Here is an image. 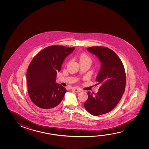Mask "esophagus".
Listing matches in <instances>:
<instances>
[{
    "mask_svg": "<svg viewBox=\"0 0 149 149\" xmlns=\"http://www.w3.org/2000/svg\"><path fill=\"white\" fill-rule=\"evenodd\" d=\"M72 90H74L76 93H79L82 91L81 88H77V87H73L72 88Z\"/></svg>",
    "mask_w": 149,
    "mask_h": 149,
    "instance_id": "34e87169",
    "label": "esophagus"
}]
</instances>
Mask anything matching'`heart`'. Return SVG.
I'll return each instance as SVG.
<instances>
[{"instance_id":"obj_1","label":"heart","mask_w":149,"mask_h":149,"mask_svg":"<svg viewBox=\"0 0 149 149\" xmlns=\"http://www.w3.org/2000/svg\"><path fill=\"white\" fill-rule=\"evenodd\" d=\"M79 60L81 61H88L91 62V59L90 57L88 56L87 54H82L79 56Z\"/></svg>"}]
</instances>
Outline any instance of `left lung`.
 I'll list each match as a JSON object with an SVG mask.
<instances>
[{
  "label": "left lung",
  "instance_id": "left-lung-1",
  "mask_svg": "<svg viewBox=\"0 0 149 149\" xmlns=\"http://www.w3.org/2000/svg\"><path fill=\"white\" fill-rule=\"evenodd\" d=\"M87 50L95 54L101 63L96 77L101 86L96 94L88 91L84 107L90 114L98 116L110 112L119 102L125 89L126 73L121 60L112 50L95 46Z\"/></svg>",
  "mask_w": 149,
  "mask_h": 149
}]
</instances>
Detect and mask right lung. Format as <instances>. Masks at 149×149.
Returning a JSON list of instances; mask_svg holds the SVG:
<instances>
[{
    "label": "right lung",
    "mask_w": 149,
    "mask_h": 149,
    "mask_svg": "<svg viewBox=\"0 0 149 149\" xmlns=\"http://www.w3.org/2000/svg\"><path fill=\"white\" fill-rule=\"evenodd\" d=\"M74 47L54 45L42 49L34 57L26 73L29 98L41 110H50L60 104L65 88L56 83L64 60Z\"/></svg>",
    "instance_id": "add662e5"
}]
</instances>
